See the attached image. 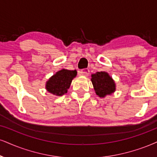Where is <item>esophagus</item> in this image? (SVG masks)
<instances>
[{"mask_svg":"<svg viewBox=\"0 0 157 157\" xmlns=\"http://www.w3.org/2000/svg\"><path fill=\"white\" fill-rule=\"evenodd\" d=\"M80 73L81 75H84V76H87L89 75V73H90V70L88 68H85V69H83L82 71L79 72Z\"/></svg>","mask_w":157,"mask_h":157,"instance_id":"obj_1","label":"esophagus"}]
</instances>
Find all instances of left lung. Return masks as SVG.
<instances>
[{
    "label": "left lung",
    "mask_w": 157,
    "mask_h": 157,
    "mask_svg": "<svg viewBox=\"0 0 157 157\" xmlns=\"http://www.w3.org/2000/svg\"><path fill=\"white\" fill-rule=\"evenodd\" d=\"M92 85L96 94L100 98L111 95L116 91V83L111 76L105 71H100L92 74Z\"/></svg>",
    "instance_id": "1"
}]
</instances>
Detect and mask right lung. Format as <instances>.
Wrapping results in <instances>:
<instances>
[{
  "mask_svg": "<svg viewBox=\"0 0 157 157\" xmlns=\"http://www.w3.org/2000/svg\"><path fill=\"white\" fill-rule=\"evenodd\" d=\"M77 71L62 69L57 71L46 82V90L55 96H62L67 92L71 82L76 76Z\"/></svg>",
  "mask_w": 157,
  "mask_h": 157,
  "instance_id": "obj_1",
  "label": "right lung"
}]
</instances>
